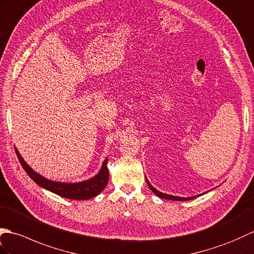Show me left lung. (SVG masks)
<instances>
[{"label": "left lung", "mask_w": 254, "mask_h": 254, "mask_svg": "<svg viewBox=\"0 0 254 254\" xmlns=\"http://www.w3.org/2000/svg\"><path fill=\"white\" fill-rule=\"evenodd\" d=\"M145 180H146V184H148V186H149V188L153 191V193H155L157 196H160V198H162V199H166V200H174V201H188V200H191V199H194V198H196V196H199L200 194H198V195H193V196H188V198H184V196H176V195H172V194H167V193H163V192H161V191H159L157 189H155L153 186H152L150 183H149V180L146 179V177H145Z\"/></svg>", "instance_id": "1"}]
</instances>
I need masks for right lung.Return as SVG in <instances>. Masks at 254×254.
<instances>
[{"mask_svg": "<svg viewBox=\"0 0 254 254\" xmlns=\"http://www.w3.org/2000/svg\"><path fill=\"white\" fill-rule=\"evenodd\" d=\"M17 156H18L19 162L21 166L28 174L33 182L40 187L47 189L49 191H52L53 193L63 196L66 199L71 200H88L91 199L93 196L98 195L102 190L106 187L109 183V168H108V161L109 159L106 157L104 162L102 163L101 170L99 173L95 175L94 177L83 180L79 183H61V182H54V180H50L42 175L35 172L32 168L27 164V163L22 159V156L19 154V152L16 149Z\"/></svg>", "mask_w": 254, "mask_h": 254, "instance_id": "add662e5", "label": "right lung"}]
</instances>
